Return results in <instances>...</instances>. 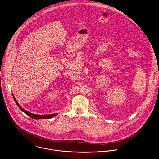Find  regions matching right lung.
<instances>
[{
    "label": "right lung",
    "mask_w": 159,
    "mask_h": 159,
    "mask_svg": "<svg viewBox=\"0 0 159 159\" xmlns=\"http://www.w3.org/2000/svg\"><path fill=\"white\" fill-rule=\"evenodd\" d=\"M13 98H14V100L16 102V104H17V106H18V107L23 112H25L26 114H27L28 116L31 117L32 119H51L55 116H56L57 115V114H47V115H37V114H32L26 110H25L24 109H23L20 106V104H18V102H17V101L16 100L15 96H13Z\"/></svg>",
    "instance_id": "obj_1"
}]
</instances>
